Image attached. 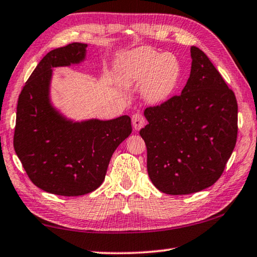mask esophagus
Masks as SVG:
<instances>
[{"label":"esophagus","mask_w":257,"mask_h":257,"mask_svg":"<svg viewBox=\"0 0 257 257\" xmlns=\"http://www.w3.org/2000/svg\"><path fill=\"white\" fill-rule=\"evenodd\" d=\"M132 122H133V125H134V129L135 130H138L144 127L145 124V119L144 116H143L141 113H136V114H134L132 116Z\"/></svg>","instance_id":"obj_1"}]
</instances>
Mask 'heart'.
Returning a JSON list of instances; mask_svg holds the SVG:
<instances>
[{
  "label": "heart",
  "mask_w": 257,
  "mask_h": 257,
  "mask_svg": "<svg viewBox=\"0 0 257 257\" xmlns=\"http://www.w3.org/2000/svg\"><path fill=\"white\" fill-rule=\"evenodd\" d=\"M116 79L124 88H141L150 105L167 102L180 80V63L175 55L150 47L124 52L116 62Z\"/></svg>",
  "instance_id": "obj_1"
}]
</instances>
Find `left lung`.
Segmentation results:
<instances>
[{
	"label": "left lung",
	"instance_id": "obj_1",
	"mask_svg": "<svg viewBox=\"0 0 257 257\" xmlns=\"http://www.w3.org/2000/svg\"><path fill=\"white\" fill-rule=\"evenodd\" d=\"M190 76L182 92L144 111L141 129L147 172L169 195L201 191L219 179L237 141L238 105L207 55L190 47Z\"/></svg>",
	"mask_w": 257,
	"mask_h": 257
}]
</instances>
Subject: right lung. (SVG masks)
I'll use <instances>...</instances> for the list:
<instances>
[{"mask_svg":"<svg viewBox=\"0 0 257 257\" xmlns=\"http://www.w3.org/2000/svg\"><path fill=\"white\" fill-rule=\"evenodd\" d=\"M87 44L72 43L47 53L19 95L14 146L35 186L60 196H80L97 189L112 158L132 134V120L75 121L51 101L53 69L80 64Z\"/></svg>","mask_w":257,"mask_h":257,"instance_id":"obj_1","label":"right lung"}]
</instances>
